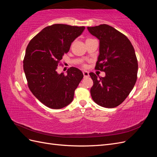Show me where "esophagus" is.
Returning <instances> with one entry per match:
<instances>
[{
    "label": "esophagus",
    "instance_id": "34e87169",
    "mask_svg": "<svg viewBox=\"0 0 157 157\" xmlns=\"http://www.w3.org/2000/svg\"><path fill=\"white\" fill-rule=\"evenodd\" d=\"M83 75L84 78H86L89 77V73L88 71H83Z\"/></svg>",
    "mask_w": 157,
    "mask_h": 157
}]
</instances>
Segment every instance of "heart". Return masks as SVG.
Masks as SVG:
<instances>
[{"mask_svg":"<svg viewBox=\"0 0 157 157\" xmlns=\"http://www.w3.org/2000/svg\"><path fill=\"white\" fill-rule=\"evenodd\" d=\"M82 66H83V67H86V65H83Z\"/></svg>","mask_w":157,"mask_h":157,"instance_id":"b5f03b06","label":"heart"}]
</instances>
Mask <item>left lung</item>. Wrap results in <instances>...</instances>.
<instances>
[{"mask_svg": "<svg viewBox=\"0 0 157 157\" xmlns=\"http://www.w3.org/2000/svg\"><path fill=\"white\" fill-rule=\"evenodd\" d=\"M99 40V55L95 69L104 71L105 77L90 73L94 84L90 89L92 99L106 108L117 107L125 100L137 80L138 64L131 42L111 26L101 24L88 27Z\"/></svg>", "mask_w": 157, "mask_h": 157, "instance_id": "1", "label": "left lung"}]
</instances>
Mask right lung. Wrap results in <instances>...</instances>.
<instances>
[{
  "instance_id": "1",
  "label": "right lung",
  "mask_w": 157,
  "mask_h": 157,
  "mask_svg": "<svg viewBox=\"0 0 157 157\" xmlns=\"http://www.w3.org/2000/svg\"><path fill=\"white\" fill-rule=\"evenodd\" d=\"M84 27L54 24L44 28L28 44L23 70L33 94L51 109H58L72 102L75 90L83 78L82 71L70 67L58 74L59 61Z\"/></svg>"
}]
</instances>
